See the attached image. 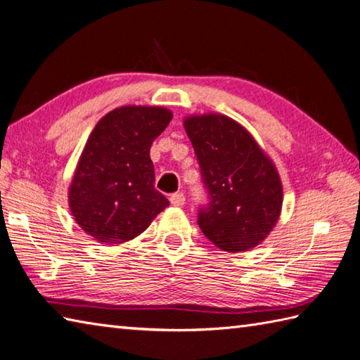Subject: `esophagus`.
I'll list each match as a JSON object with an SVG mask.
<instances>
[{
    "label": "esophagus",
    "mask_w": 360,
    "mask_h": 360,
    "mask_svg": "<svg viewBox=\"0 0 360 360\" xmlns=\"http://www.w3.org/2000/svg\"><path fill=\"white\" fill-rule=\"evenodd\" d=\"M170 202L173 205H176V207H181V205L186 204V195L182 192H178V193H173L170 196Z\"/></svg>",
    "instance_id": "1"
}]
</instances>
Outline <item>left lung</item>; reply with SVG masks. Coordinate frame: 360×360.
Masks as SVG:
<instances>
[{
    "instance_id": "1",
    "label": "left lung",
    "mask_w": 360,
    "mask_h": 360,
    "mask_svg": "<svg viewBox=\"0 0 360 360\" xmlns=\"http://www.w3.org/2000/svg\"><path fill=\"white\" fill-rule=\"evenodd\" d=\"M184 128L209 195L198 226L223 250L255 248L280 218L283 187L277 168L248 129L223 114L188 116Z\"/></svg>"
}]
</instances>
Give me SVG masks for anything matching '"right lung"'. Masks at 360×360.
Here are the masks:
<instances>
[{
	"mask_svg": "<svg viewBox=\"0 0 360 360\" xmlns=\"http://www.w3.org/2000/svg\"><path fill=\"white\" fill-rule=\"evenodd\" d=\"M172 117L162 106L128 105L97 122L68 193L75 223L93 240H133L170 204L155 188L150 148Z\"/></svg>",
	"mask_w": 360,
	"mask_h": 360,
	"instance_id": "add662e5",
	"label": "right lung"
}]
</instances>
